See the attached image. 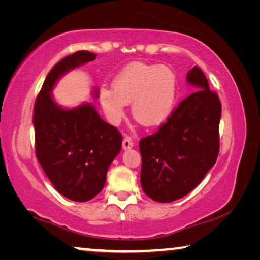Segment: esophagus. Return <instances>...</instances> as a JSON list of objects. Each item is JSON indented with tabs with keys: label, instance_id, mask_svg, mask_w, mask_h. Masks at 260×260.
I'll return each mask as SVG.
<instances>
[{
	"label": "esophagus",
	"instance_id": "1",
	"mask_svg": "<svg viewBox=\"0 0 260 260\" xmlns=\"http://www.w3.org/2000/svg\"><path fill=\"white\" fill-rule=\"evenodd\" d=\"M133 147V140H132L131 136H125L124 140H122V148H124V150H128Z\"/></svg>",
	"mask_w": 260,
	"mask_h": 260
}]
</instances>
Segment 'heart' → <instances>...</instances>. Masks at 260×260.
<instances>
[{"label": "heart", "instance_id": "b5f03b06", "mask_svg": "<svg viewBox=\"0 0 260 260\" xmlns=\"http://www.w3.org/2000/svg\"><path fill=\"white\" fill-rule=\"evenodd\" d=\"M113 88H100L99 101L105 116L118 122L132 104V116L146 127L161 125L172 112L177 98L178 80L165 65L134 63L114 78Z\"/></svg>", "mask_w": 260, "mask_h": 260}]
</instances>
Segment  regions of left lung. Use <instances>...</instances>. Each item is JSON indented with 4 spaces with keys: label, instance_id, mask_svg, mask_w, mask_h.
Masks as SVG:
<instances>
[{
    "label": "left lung",
    "instance_id": "8db88e82",
    "mask_svg": "<svg viewBox=\"0 0 260 260\" xmlns=\"http://www.w3.org/2000/svg\"><path fill=\"white\" fill-rule=\"evenodd\" d=\"M196 91L182 100L155 134L139 143L142 167L141 186L159 203L181 199L196 188L219 153L221 103L210 90L199 67L187 73Z\"/></svg>",
    "mask_w": 260,
    "mask_h": 260
}]
</instances>
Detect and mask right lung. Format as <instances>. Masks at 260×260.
Wrapping results in <instances>:
<instances>
[{
  "label": "right lung",
  "mask_w": 260,
  "mask_h": 260,
  "mask_svg": "<svg viewBox=\"0 0 260 260\" xmlns=\"http://www.w3.org/2000/svg\"><path fill=\"white\" fill-rule=\"evenodd\" d=\"M96 58L81 50L67 56L48 73L34 105L35 155L60 195L87 202L102 190L110 164L121 149V134L101 119L93 104L61 108L51 90L71 70ZM99 95L95 88L94 96Z\"/></svg>",
  "instance_id": "add662e5"
}]
</instances>
